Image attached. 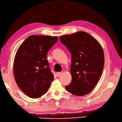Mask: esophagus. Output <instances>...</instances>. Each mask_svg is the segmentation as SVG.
<instances>
[{
  "label": "esophagus",
  "mask_w": 122,
  "mask_h": 122,
  "mask_svg": "<svg viewBox=\"0 0 122 122\" xmlns=\"http://www.w3.org/2000/svg\"><path fill=\"white\" fill-rule=\"evenodd\" d=\"M62 73H61V72H57V73H56V74H57V76L58 77H59V76H60L61 75V74Z\"/></svg>",
  "instance_id": "1"
}]
</instances>
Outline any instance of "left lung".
Here are the masks:
<instances>
[{
  "mask_svg": "<svg viewBox=\"0 0 122 122\" xmlns=\"http://www.w3.org/2000/svg\"><path fill=\"white\" fill-rule=\"evenodd\" d=\"M71 54V83L65 86L68 92L77 96L90 93L97 83L104 65L103 48L95 38L85 31L59 37Z\"/></svg>",
  "mask_w": 122,
  "mask_h": 122,
  "instance_id": "1",
  "label": "left lung"
}]
</instances>
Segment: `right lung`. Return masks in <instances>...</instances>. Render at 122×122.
<instances>
[{
	"label": "right lung",
	"mask_w": 122,
	"mask_h": 122,
	"mask_svg": "<svg viewBox=\"0 0 122 122\" xmlns=\"http://www.w3.org/2000/svg\"><path fill=\"white\" fill-rule=\"evenodd\" d=\"M57 41L56 36L31 35L18 49L14 62V77L17 85L29 97L43 95L54 80L47 54Z\"/></svg>",
	"instance_id": "1"
}]
</instances>
